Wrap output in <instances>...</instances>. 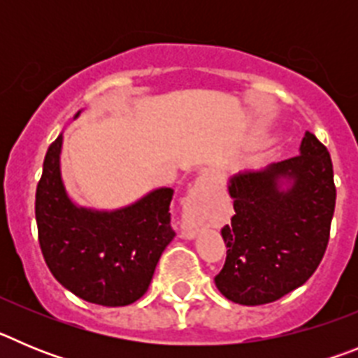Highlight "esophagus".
Returning a JSON list of instances; mask_svg holds the SVG:
<instances>
[{
	"instance_id": "esophagus-1",
	"label": "esophagus",
	"mask_w": 358,
	"mask_h": 358,
	"mask_svg": "<svg viewBox=\"0 0 358 358\" xmlns=\"http://www.w3.org/2000/svg\"><path fill=\"white\" fill-rule=\"evenodd\" d=\"M215 188H217V177L211 176V173H202L197 181H195V185L192 186V189H189V195L201 194V192H208V189ZM195 233H197L195 226H185V231H182V235H185L186 238H194Z\"/></svg>"
}]
</instances>
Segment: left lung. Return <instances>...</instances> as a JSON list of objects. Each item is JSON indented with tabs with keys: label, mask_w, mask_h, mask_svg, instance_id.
<instances>
[{
	"label": "left lung",
	"mask_w": 358,
	"mask_h": 358,
	"mask_svg": "<svg viewBox=\"0 0 358 358\" xmlns=\"http://www.w3.org/2000/svg\"><path fill=\"white\" fill-rule=\"evenodd\" d=\"M301 154L231 179L235 215L222 227L226 264L215 285L240 305L273 303L301 287L321 264L335 210L330 152L312 132ZM290 178L287 192L279 179Z\"/></svg>",
	"instance_id": "obj_1"
}]
</instances>
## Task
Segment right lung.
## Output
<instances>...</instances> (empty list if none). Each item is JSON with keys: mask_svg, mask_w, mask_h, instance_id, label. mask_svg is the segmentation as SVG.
I'll return each mask as SVG.
<instances>
[{"mask_svg": "<svg viewBox=\"0 0 358 358\" xmlns=\"http://www.w3.org/2000/svg\"><path fill=\"white\" fill-rule=\"evenodd\" d=\"M62 136L48 147L36 192V220L44 262L62 287L84 301L125 306L150 285L170 226L172 188L154 189L132 206L93 211L75 206L61 179Z\"/></svg>", "mask_w": 358, "mask_h": 358, "instance_id": "right-lung-1", "label": "right lung"}]
</instances>
